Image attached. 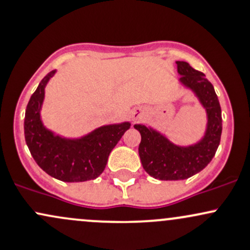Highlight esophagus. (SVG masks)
I'll use <instances>...</instances> for the list:
<instances>
[{
  "instance_id": "1",
  "label": "esophagus",
  "mask_w": 250,
  "mask_h": 250,
  "mask_svg": "<svg viewBox=\"0 0 250 250\" xmlns=\"http://www.w3.org/2000/svg\"><path fill=\"white\" fill-rule=\"evenodd\" d=\"M142 109H139V108H135L133 109L132 112H131V118H132V120H138V119H141V117H142Z\"/></svg>"
}]
</instances>
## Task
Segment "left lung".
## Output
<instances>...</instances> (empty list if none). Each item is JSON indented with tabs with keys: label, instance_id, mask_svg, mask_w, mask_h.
Returning <instances> with one entry per match:
<instances>
[{
	"label": "left lung",
	"instance_id": "1",
	"mask_svg": "<svg viewBox=\"0 0 250 250\" xmlns=\"http://www.w3.org/2000/svg\"><path fill=\"white\" fill-rule=\"evenodd\" d=\"M180 83L192 90L208 115L203 138L195 144L180 146L152 127L136 124L141 133L138 152L144 170L158 180H185L203 170L216 154L222 135V109L213 85L203 72L187 62L178 61Z\"/></svg>",
	"mask_w": 250,
	"mask_h": 250
}]
</instances>
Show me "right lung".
I'll use <instances>...</instances> for the list:
<instances>
[{
  "label": "right lung",
  "mask_w": 250,
  "mask_h": 250,
  "mask_svg": "<svg viewBox=\"0 0 250 250\" xmlns=\"http://www.w3.org/2000/svg\"><path fill=\"white\" fill-rule=\"evenodd\" d=\"M55 74L56 70L50 71L29 99L23 123L26 144L37 165L52 178L65 182L94 180L103 173L109 154L131 124L104 125L81 138L56 135L40 117L45 87Z\"/></svg>",
  "instance_id": "obj_1"
}]
</instances>
